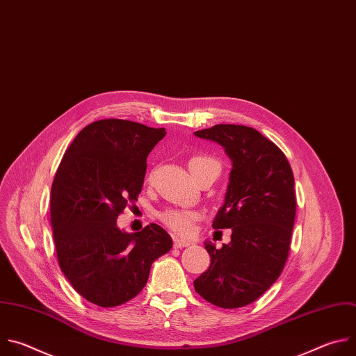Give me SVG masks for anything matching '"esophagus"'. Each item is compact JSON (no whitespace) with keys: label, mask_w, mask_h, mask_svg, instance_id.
<instances>
[{"label":"esophagus","mask_w":356,"mask_h":356,"mask_svg":"<svg viewBox=\"0 0 356 356\" xmlns=\"http://www.w3.org/2000/svg\"><path fill=\"white\" fill-rule=\"evenodd\" d=\"M188 245H191V243L186 241V240H182V238H175L174 240V247L175 248H184V247H188Z\"/></svg>","instance_id":"1"}]
</instances>
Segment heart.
Instances as JSON below:
<instances>
[{"mask_svg": "<svg viewBox=\"0 0 356 356\" xmlns=\"http://www.w3.org/2000/svg\"><path fill=\"white\" fill-rule=\"evenodd\" d=\"M216 170L219 172V163L216 160H213L207 156L196 154L191 157L189 160V170L195 175L202 170ZM160 220L170 227L171 230L182 234V236H189L193 230V225L199 218V211L191 210V209H165L159 215Z\"/></svg>", "mask_w": 356, "mask_h": 356, "instance_id": "heart-1", "label": "heart"}]
</instances>
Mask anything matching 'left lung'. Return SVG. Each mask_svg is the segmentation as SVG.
Returning a JSON list of instances; mask_svg holds the SVG:
<instances>
[{
    "label": "left lung",
    "mask_w": 356,
    "mask_h": 356,
    "mask_svg": "<svg viewBox=\"0 0 356 356\" xmlns=\"http://www.w3.org/2000/svg\"><path fill=\"white\" fill-rule=\"evenodd\" d=\"M195 136L219 143L233 168L213 220V229H232V241L222 248L204 243L210 266L193 286L218 307H244L273 285L288 259L296 216L293 172L282 150L252 127L216 124Z\"/></svg>",
    "instance_id": "obj_1"
}]
</instances>
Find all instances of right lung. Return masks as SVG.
I'll return each mask as SVG.
<instances>
[{"label": "right lung", "instance_id": "add662e5", "mask_svg": "<svg viewBox=\"0 0 356 356\" xmlns=\"http://www.w3.org/2000/svg\"><path fill=\"white\" fill-rule=\"evenodd\" d=\"M123 119L86 126L65 150L51 184L50 222L58 265L84 299L120 306L146 286L152 264L172 247L156 223L126 233L116 219L137 200L147 156L165 136Z\"/></svg>", "mask_w": 356, "mask_h": 356}]
</instances>
